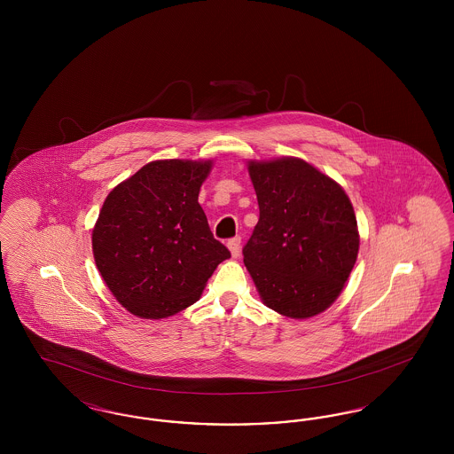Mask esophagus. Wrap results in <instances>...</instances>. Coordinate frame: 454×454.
Instances as JSON below:
<instances>
[{
	"mask_svg": "<svg viewBox=\"0 0 454 454\" xmlns=\"http://www.w3.org/2000/svg\"><path fill=\"white\" fill-rule=\"evenodd\" d=\"M228 248H230V252H231L233 257H238V255H239V248H241V237L228 239Z\"/></svg>",
	"mask_w": 454,
	"mask_h": 454,
	"instance_id": "1",
	"label": "esophagus"
}]
</instances>
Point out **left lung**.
Wrapping results in <instances>:
<instances>
[{
	"mask_svg": "<svg viewBox=\"0 0 454 454\" xmlns=\"http://www.w3.org/2000/svg\"><path fill=\"white\" fill-rule=\"evenodd\" d=\"M260 217L243 262L270 309L309 318L344 289L357 259V221L344 189L298 158L250 161Z\"/></svg>",
	"mask_w": 454,
	"mask_h": 454,
	"instance_id": "left-lung-1",
	"label": "left lung"
}]
</instances>
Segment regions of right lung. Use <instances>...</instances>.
<instances>
[{
  "mask_svg": "<svg viewBox=\"0 0 454 454\" xmlns=\"http://www.w3.org/2000/svg\"><path fill=\"white\" fill-rule=\"evenodd\" d=\"M211 161L160 160L107 195L93 255L108 289L141 318H167L200 298L230 250L197 202Z\"/></svg>",
  "mask_w": 454,
  "mask_h": 454,
  "instance_id": "right-lung-1",
  "label": "right lung"
}]
</instances>
